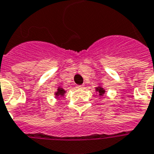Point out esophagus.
<instances>
[{
	"instance_id": "34e87169",
	"label": "esophagus",
	"mask_w": 154,
	"mask_h": 154,
	"mask_svg": "<svg viewBox=\"0 0 154 154\" xmlns=\"http://www.w3.org/2000/svg\"><path fill=\"white\" fill-rule=\"evenodd\" d=\"M84 88V86L83 85H77V88H78V89H82V88Z\"/></svg>"
}]
</instances>
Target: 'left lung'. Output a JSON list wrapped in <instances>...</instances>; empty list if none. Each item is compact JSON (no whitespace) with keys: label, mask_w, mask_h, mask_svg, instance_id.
I'll return each mask as SVG.
<instances>
[{"label":"left lung","mask_w":154,"mask_h":154,"mask_svg":"<svg viewBox=\"0 0 154 154\" xmlns=\"http://www.w3.org/2000/svg\"><path fill=\"white\" fill-rule=\"evenodd\" d=\"M96 91L97 92H99V95L100 96H103L104 93H105V90L103 89L102 87H98V88H96Z\"/></svg>","instance_id":"left-lung-1"}]
</instances>
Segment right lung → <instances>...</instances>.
Here are the masks:
<instances>
[{
	"mask_svg": "<svg viewBox=\"0 0 154 154\" xmlns=\"http://www.w3.org/2000/svg\"><path fill=\"white\" fill-rule=\"evenodd\" d=\"M65 92H66V91H65L64 89L59 88L58 89H57V92L55 93V95H56V97H60V96L62 97V96L64 95V93H65Z\"/></svg>",
	"mask_w": 154,
	"mask_h": 154,
	"instance_id": "add662e5",
	"label": "right lung"
}]
</instances>
